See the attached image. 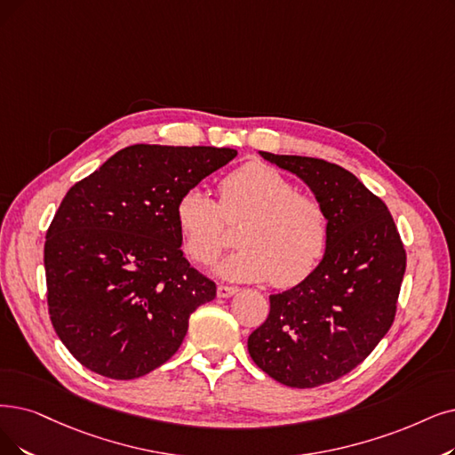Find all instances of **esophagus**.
Segmentation results:
<instances>
[{"mask_svg": "<svg viewBox=\"0 0 455 455\" xmlns=\"http://www.w3.org/2000/svg\"><path fill=\"white\" fill-rule=\"evenodd\" d=\"M237 291H239V289L235 287V285H224V283H220V285L216 287V295L220 297V299H228V297L237 293Z\"/></svg>", "mask_w": 455, "mask_h": 455, "instance_id": "esophagus-1", "label": "esophagus"}]
</instances>
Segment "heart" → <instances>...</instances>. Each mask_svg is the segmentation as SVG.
I'll return each mask as SVG.
<instances>
[{
	"label": "heart",
	"mask_w": 455,
	"mask_h": 455,
	"mask_svg": "<svg viewBox=\"0 0 455 455\" xmlns=\"http://www.w3.org/2000/svg\"><path fill=\"white\" fill-rule=\"evenodd\" d=\"M241 220V248L218 265V272L231 280L270 278L276 287H293L312 275L329 248L331 220L324 205L261 162L224 175L218 202L202 187H190L175 205L183 248L204 265L228 246V224Z\"/></svg>",
	"instance_id": "heart-1"
}]
</instances>
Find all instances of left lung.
<instances>
[{"instance_id":"obj_1","label":"left lung","mask_w":455,"mask_h":455,"mask_svg":"<svg viewBox=\"0 0 455 455\" xmlns=\"http://www.w3.org/2000/svg\"><path fill=\"white\" fill-rule=\"evenodd\" d=\"M261 156L314 190L329 212L331 241L310 276L270 295L248 353L278 383L315 388L355 370L390 331L407 253L383 199L351 172L321 158Z\"/></svg>"}]
</instances>
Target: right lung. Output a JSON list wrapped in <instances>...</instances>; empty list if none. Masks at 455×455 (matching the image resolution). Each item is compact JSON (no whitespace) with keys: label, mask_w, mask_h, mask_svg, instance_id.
I'll list each match as a JSON object with an SVG mask.
<instances>
[{"label":"right lung","mask_w":455,"mask_h":455,"mask_svg":"<svg viewBox=\"0 0 455 455\" xmlns=\"http://www.w3.org/2000/svg\"><path fill=\"white\" fill-rule=\"evenodd\" d=\"M237 156L136 143L70 187L46 231L53 331L82 366L129 380L168 362L216 283L183 258L179 196Z\"/></svg>","instance_id":"add662e5"}]
</instances>
